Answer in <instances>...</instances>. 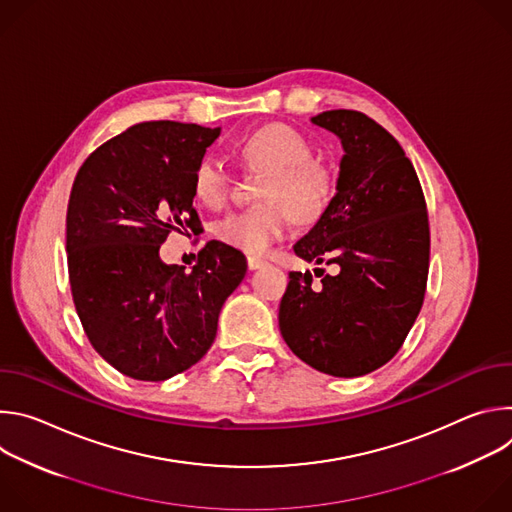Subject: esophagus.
Masks as SVG:
<instances>
[{"instance_id": "34e87169", "label": "esophagus", "mask_w": 512, "mask_h": 512, "mask_svg": "<svg viewBox=\"0 0 512 512\" xmlns=\"http://www.w3.org/2000/svg\"><path fill=\"white\" fill-rule=\"evenodd\" d=\"M265 265V261L263 259H259V257H249L247 259V267L253 271V269H259V267H263Z\"/></svg>"}]
</instances>
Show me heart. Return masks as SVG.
Listing matches in <instances>:
<instances>
[{"label": "heart", "mask_w": 512, "mask_h": 512, "mask_svg": "<svg viewBox=\"0 0 512 512\" xmlns=\"http://www.w3.org/2000/svg\"><path fill=\"white\" fill-rule=\"evenodd\" d=\"M241 160L265 170L257 198L265 204L233 212L216 225V239L249 257L267 255L298 221H312L328 204L332 178L312 160L310 139L287 123H265L245 135L237 148ZM192 194L206 208H221L229 198V174L212 158L198 162Z\"/></svg>", "instance_id": "heart-1"}]
</instances>
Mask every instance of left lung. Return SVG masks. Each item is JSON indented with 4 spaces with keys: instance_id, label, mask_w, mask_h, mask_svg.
<instances>
[{
    "instance_id": "1",
    "label": "left lung",
    "mask_w": 512,
    "mask_h": 512,
    "mask_svg": "<svg viewBox=\"0 0 512 512\" xmlns=\"http://www.w3.org/2000/svg\"><path fill=\"white\" fill-rule=\"evenodd\" d=\"M312 123L340 139L344 156L332 200L294 251L338 273L314 285L310 271H291L279 330L312 369L352 379L389 362L415 324L429 269L427 210L413 164L377 121L334 109Z\"/></svg>"
}]
</instances>
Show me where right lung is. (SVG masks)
<instances>
[{
  "label": "right lung",
  "instance_id": "1",
  "mask_svg": "<svg viewBox=\"0 0 512 512\" xmlns=\"http://www.w3.org/2000/svg\"><path fill=\"white\" fill-rule=\"evenodd\" d=\"M221 127L131 125L81 166L66 212L72 300L93 348L119 373L166 381L212 346L218 314L247 259L208 241L196 265H168L172 231L198 229L192 174Z\"/></svg>",
  "mask_w": 512,
  "mask_h": 512
}]
</instances>
